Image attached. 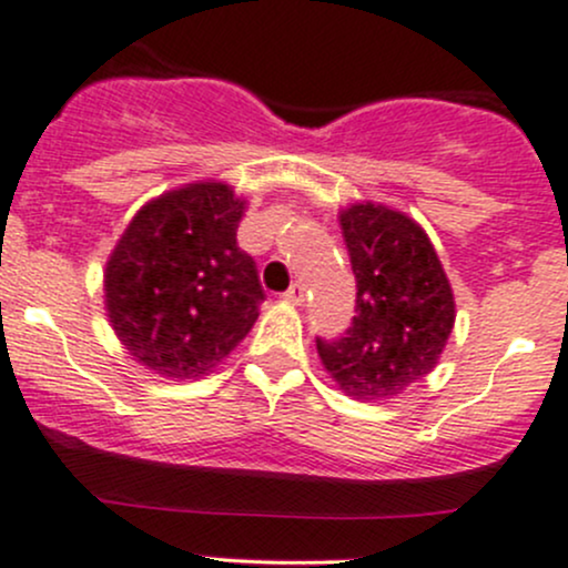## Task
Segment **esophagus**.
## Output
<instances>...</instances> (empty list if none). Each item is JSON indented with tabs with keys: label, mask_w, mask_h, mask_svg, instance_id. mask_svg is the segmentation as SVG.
Listing matches in <instances>:
<instances>
[{
	"label": "esophagus",
	"mask_w": 568,
	"mask_h": 568,
	"mask_svg": "<svg viewBox=\"0 0 568 568\" xmlns=\"http://www.w3.org/2000/svg\"><path fill=\"white\" fill-rule=\"evenodd\" d=\"M283 300L291 302V304H304V285L302 283L291 285V288L283 294Z\"/></svg>",
	"instance_id": "34e87169"
}]
</instances>
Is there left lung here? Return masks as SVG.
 <instances>
[{
	"mask_svg": "<svg viewBox=\"0 0 568 568\" xmlns=\"http://www.w3.org/2000/svg\"><path fill=\"white\" fill-rule=\"evenodd\" d=\"M356 315L343 337L315 339L326 373L354 399H389L433 373L455 326V294L419 223L381 204L339 214Z\"/></svg>",
	"mask_w": 568,
	"mask_h": 568,
	"instance_id": "left-lung-1",
	"label": "left lung"
}]
</instances>
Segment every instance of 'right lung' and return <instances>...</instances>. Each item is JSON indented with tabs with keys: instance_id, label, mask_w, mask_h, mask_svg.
I'll list each match as a JSON object with an SVG mask.
<instances>
[{
	"instance_id": "obj_1",
	"label": "right lung",
	"mask_w": 568,
	"mask_h": 568,
	"mask_svg": "<svg viewBox=\"0 0 568 568\" xmlns=\"http://www.w3.org/2000/svg\"><path fill=\"white\" fill-rule=\"evenodd\" d=\"M244 201L223 182H193L139 209L105 264L109 321L143 367L201 378L247 337L266 300L236 244Z\"/></svg>"
}]
</instances>
